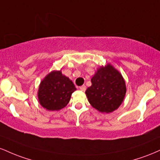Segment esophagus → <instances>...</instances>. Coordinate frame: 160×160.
I'll use <instances>...</instances> for the list:
<instances>
[{
	"label": "esophagus",
	"mask_w": 160,
	"mask_h": 160,
	"mask_svg": "<svg viewBox=\"0 0 160 160\" xmlns=\"http://www.w3.org/2000/svg\"><path fill=\"white\" fill-rule=\"evenodd\" d=\"M80 89L81 91H83V92H85L86 91V86H80Z\"/></svg>",
	"instance_id": "esophagus-1"
}]
</instances>
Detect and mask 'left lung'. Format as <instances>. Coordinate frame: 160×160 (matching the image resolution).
<instances>
[{
  "label": "left lung",
  "mask_w": 160,
  "mask_h": 160,
  "mask_svg": "<svg viewBox=\"0 0 160 160\" xmlns=\"http://www.w3.org/2000/svg\"><path fill=\"white\" fill-rule=\"evenodd\" d=\"M91 82L85 93L92 107L104 113L118 109L126 93V82L118 70L110 63L101 66L92 77Z\"/></svg>",
  "instance_id": "left-lung-1"
}]
</instances>
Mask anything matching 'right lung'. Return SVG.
<instances>
[{
  "mask_svg": "<svg viewBox=\"0 0 160 160\" xmlns=\"http://www.w3.org/2000/svg\"><path fill=\"white\" fill-rule=\"evenodd\" d=\"M72 80L60 71H52L40 82L38 98L40 105L47 111H59L68 104L76 90Z\"/></svg>",
  "mask_w": 160,
  "mask_h": 160,
  "instance_id": "1",
  "label": "right lung"
}]
</instances>
